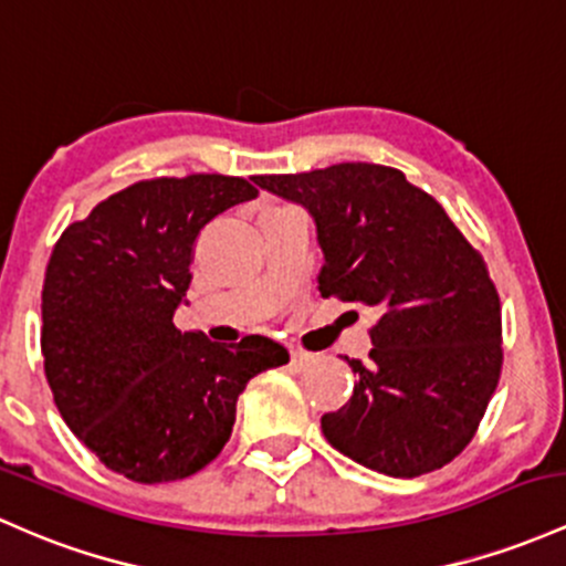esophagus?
I'll use <instances>...</instances> for the list:
<instances>
[{"label":"esophagus","mask_w":566,"mask_h":566,"mask_svg":"<svg viewBox=\"0 0 566 566\" xmlns=\"http://www.w3.org/2000/svg\"><path fill=\"white\" fill-rule=\"evenodd\" d=\"M310 361H313V356H310L307 350L291 348V367H294V369H305Z\"/></svg>","instance_id":"obj_1"}]
</instances>
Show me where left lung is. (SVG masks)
Returning <instances> with one entry per match:
<instances>
[{
    "mask_svg": "<svg viewBox=\"0 0 566 566\" xmlns=\"http://www.w3.org/2000/svg\"><path fill=\"white\" fill-rule=\"evenodd\" d=\"M256 184L318 227L324 300L378 310L369 364L324 437L391 478L440 470L470 446L502 373V305L485 259L399 169L345 161Z\"/></svg>",
    "mask_w": 566,
    "mask_h": 566,
    "instance_id": "left-lung-1",
    "label": "left lung"
}]
</instances>
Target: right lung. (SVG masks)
<instances>
[{
	"label": "right lung",
	"mask_w": 566,
	"mask_h": 566,
	"mask_svg": "<svg viewBox=\"0 0 566 566\" xmlns=\"http://www.w3.org/2000/svg\"><path fill=\"white\" fill-rule=\"evenodd\" d=\"M256 193L232 175L139 180L53 245L40 337L53 402L107 470L135 483L208 467L232 434L248 380L289 361L261 334L216 345L172 324L199 232Z\"/></svg>",
	"instance_id": "obj_1"
}]
</instances>
